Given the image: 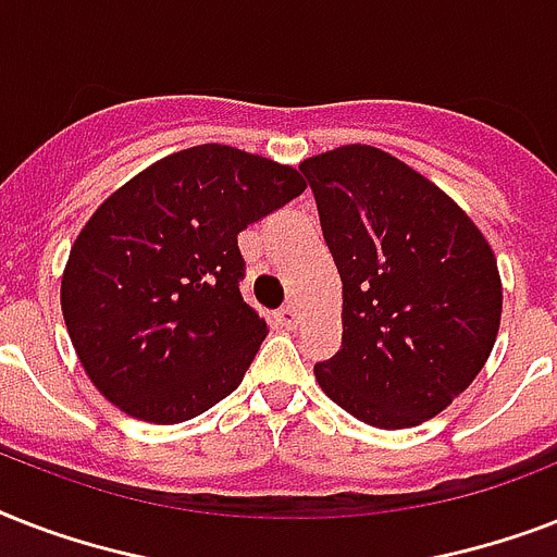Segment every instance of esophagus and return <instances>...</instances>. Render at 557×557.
I'll list each match as a JSON object with an SVG mask.
<instances>
[{
  "label": "esophagus",
  "mask_w": 557,
  "mask_h": 557,
  "mask_svg": "<svg viewBox=\"0 0 557 557\" xmlns=\"http://www.w3.org/2000/svg\"><path fill=\"white\" fill-rule=\"evenodd\" d=\"M277 321L283 323L286 330H295V326H297V306L292 304V300H288V304L283 306V309H280V312H277Z\"/></svg>",
  "instance_id": "1"
}]
</instances>
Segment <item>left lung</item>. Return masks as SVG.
Returning <instances> with one entry per match:
<instances>
[{
  "label": "left lung",
  "mask_w": 557,
  "mask_h": 557,
  "mask_svg": "<svg viewBox=\"0 0 557 557\" xmlns=\"http://www.w3.org/2000/svg\"><path fill=\"white\" fill-rule=\"evenodd\" d=\"M300 170L344 283L341 349L314 379L372 428L428 422L492 356L503 314L492 245L448 193L379 147L347 144Z\"/></svg>",
  "instance_id": "obj_1"
}]
</instances>
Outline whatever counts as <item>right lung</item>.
<instances>
[{"label":"right lung","instance_id":"1","mask_svg":"<svg viewBox=\"0 0 557 557\" xmlns=\"http://www.w3.org/2000/svg\"><path fill=\"white\" fill-rule=\"evenodd\" d=\"M306 190L288 164L199 144L117 187L77 234L65 330L100 396L178 424L234 393L269 326L239 295L236 234Z\"/></svg>","mask_w":557,"mask_h":557}]
</instances>
